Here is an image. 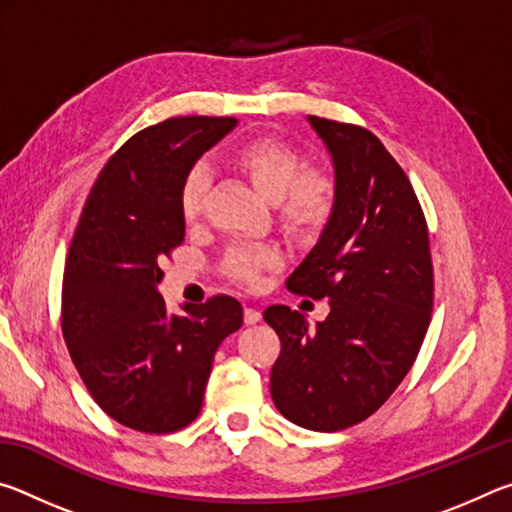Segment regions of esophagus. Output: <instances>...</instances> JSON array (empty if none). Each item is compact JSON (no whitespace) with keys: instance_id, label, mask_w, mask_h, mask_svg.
Listing matches in <instances>:
<instances>
[{"instance_id":"obj_1","label":"esophagus","mask_w":512,"mask_h":512,"mask_svg":"<svg viewBox=\"0 0 512 512\" xmlns=\"http://www.w3.org/2000/svg\"><path fill=\"white\" fill-rule=\"evenodd\" d=\"M244 320H246V325H255V323H259V320H262V311L255 309V307H246L244 309Z\"/></svg>"}]
</instances>
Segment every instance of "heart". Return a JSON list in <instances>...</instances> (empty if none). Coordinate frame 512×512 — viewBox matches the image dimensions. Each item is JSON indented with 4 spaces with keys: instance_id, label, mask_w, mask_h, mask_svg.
I'll return each instance as SVG.
<instances>
[{
    "instance_id": "obj_1",
    "label": "heart",
    "mask_w": 512,
    "mask_h": 512,
    "mask_svg": "<svg viewBox=\"0 0 512 512\" xmlns=\"http://www.w3.org/2000/svg\"><path fill=\"white\" fill-rule=\"evenodd\" d=\"M228 162L268 203H275L282 225L293 235L316 232L334 210V180L323 171H302L305 162L289 144L273 137H255L239 144ZM207 189L210 173L205 167H194L187 173L180 192V210L187 223H196L203 216ZM280 264V253L268 246L241 244L225 255V271L241 284H253L259 273Z\"/></svg>"
}]
</instances>
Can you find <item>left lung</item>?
Returning a JSON list of instances; mask_svg holds the SVG:
<instances>
[{
    "instance_id": "obj_1",
    "label": "left lung",
    "mask_w": 512,
    "mask_h": 512,
    "mask_svg": "<svg viewBox=\"0 0 512 512\" xmlns=\"http://www.w3.org/2000/svg\"><path fill=\"white\" fill-rule=\"evenodd\" d=\"M307 121L332 158L336 203L287 289L329 298V314L309 329L300 311H264L282 343L271 397L298 427L339 431L375 413L411 370L431 320L433 266L418 196L384 144L366 128Z\"/></svg>"
}]
</instances>
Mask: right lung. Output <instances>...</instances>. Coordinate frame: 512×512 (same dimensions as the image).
<instances>
[{
	"label": "right lung",
	"mask_w": 512,
	"mask_h": 512,
	"mask_svg": "<svg viewBox=\"0 0 512 512\" xmlns=\"http://www.w3.org/2000/svg\"><path fill=\"white\" fill-rule=\"evenodd\" d=\"M237 119L171 117L112 155L85 201L63 277V336L83 384L124 427L171 433L196 420L214 352L244 323L230 296L169 314L158 259L185 239L180 192Z\"/></svg>",
	"instance_id": "1"
}]
</instances>
